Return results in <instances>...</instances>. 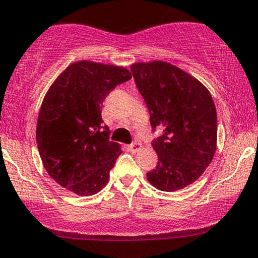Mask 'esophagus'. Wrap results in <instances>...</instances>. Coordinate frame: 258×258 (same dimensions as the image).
I'll use <instances>...</instances> for the list:
<instances>
[{
    "label": "esophagus",
    "mask_w": 258,
    "mask_h": 258,
    "mask_svg": "<svg viewBox=\"0 0 258 258\" xmlns=\"http://www.w3.org/2000/svg\"><path fill=\"white\" fill-rule=\"evenodd\" d=\"M129 150H130V151H132L133 153L138 152L139 150H141V144L139 143V141H134V143L129 145Z\"/></svg>",
    "instance_id": "1"
}]
</instances>
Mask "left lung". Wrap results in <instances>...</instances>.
<instances>
[{
    "label": "left lung",
    "instance_id": "obj_1",
    "mask_svg": "<svg viewBox=\"0 0 258 258\" xmlns=\"http://www.w3.org/2000/svg\"><path fill=\"white\" fill-rule=\"evenodd\" d=\"M132 73L150 113L157 166L147 180L162 191H175L199 179L217 146V112L210 91L178 67L161 60L135 63Z\"/></svg>",
    "mask_w": 258,
    "mask_h": 258
}]
</instances>
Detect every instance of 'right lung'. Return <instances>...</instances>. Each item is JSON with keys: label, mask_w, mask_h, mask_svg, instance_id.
Wrapping results in <instances>:
<instances>
[{"label": "right lung", "mask_w": 258, "mask_h": 258, "mask_svg": "<svg viewBox=\"0 0 258 258\" xmlns=\"http://www.w3.org/2000/svg\"><path fill=\"white\" fill-rule=\"evenodd\" d=\"M132 78L123 67L73 63L52 84L42 101L36 143L43 167L60 186L77 195H95L106 186L121 153L102 125V102Z\"/></svg>", "instance_id": "right-lung-1"}]
</instances>
